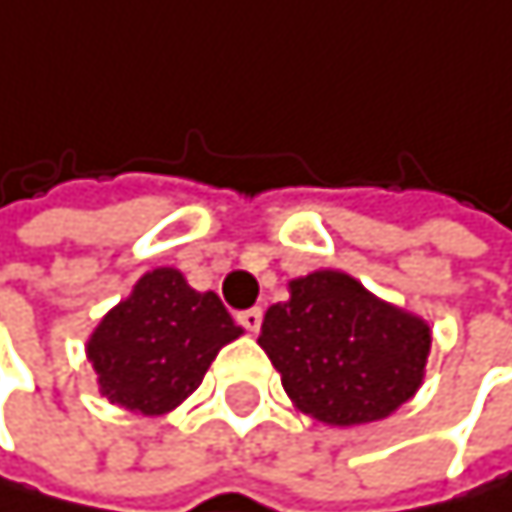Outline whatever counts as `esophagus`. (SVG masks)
Here are the masks:
<instances>
[{
  "label": "esophagus",
  "instance_id": "esophagus-1",
  "mask_svg": "<svg viewBox=\"0 0 512 512\" xmlns=\"http://www.w3.org/2000/svg\"><path fill=\"white\" fill-rule=\"evenodd\" d=\"M238 323H241L247 332H259V326H262V308H247V311H241V314H238Z\"/></svg>",
  "mask_w": 512,
  "mask_h": 512
}]
</instances>
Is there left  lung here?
<instances>
[{"label": "left lung", "mask_w": 512, "mask_h": 512, "mask_svg": "<svg viewBox=\"0 0 512 512\" xmlns=\"http://www.w3.org/2000/svg\"><path fill=\"white\" fill-rule=\"evenodd\" d=\"M259 345L299 412L336 427L388 418L424 381L430 326L345 271L290 280L265 311Z\"/></svg>", "instance_id": "8db88e82"}]
</instances>
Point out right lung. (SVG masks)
I'll use <instances>...</instances> for the list:
<instances>
[{"mask_svg":"<svg viewBox=\"0 0 512 512\" xmlns=\"http://www.w3.org/2000/svg\"><path fill=\"white\" fill-rule=\"evenodd\" d=\"M241 332L216 293L192 290L176 268H155L97 323L85 348L109 403L164 415L198 391L219 348Z\"/></svg>","mask_w":512,"mask_h":512,"instance_id":"obj_1","label":"right lung"}]
</instances>
